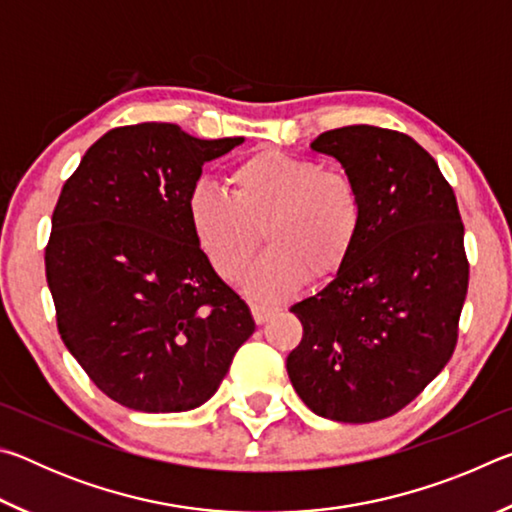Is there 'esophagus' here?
Wrapping results in <instances>:
<instances>
[{"label":"esophagus","instance_id":"1","mask_svg":"<svg viewBox=\"0 0 512 512\" xmlns=\"http://www.w3.org/2000/svg\"><path fill=\"white\" fill-rule=\"evenodd\" d=\"M250 311H253V318H255L257 325H264L268 318L275 316V309L264 307V305H250Z\"/></svg>","mask_w":512,"mask_h":512}]
</instances>
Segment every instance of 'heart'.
<instances>
[{
  "mask_svg": "<svg viewBox=\"0 0 512 512\" xmlns=\"http://www.w3.org/2000/svg\"><path fill=\"white\" fill-rule=\"evenodd\" d=\"M232 198L198 183L187 194V221L201 253L223 280H235L264 235L268 250L241 277L257 300L296 293L311 275L332 280L361 230V196L352 180L323 164L262 149L230 171Z\"/></svg>",
  "mask_w": 512,
  "mask_h": 512,
  "instance_id": "1",
  "label": "heart"
}]
</instances>
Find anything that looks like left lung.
I'll return each mask as SVG.
<instances>
[{"mask_svg": "<svg viewBox=\"0 0 512 512\" xmlns=\"http://www.w3.org/2000/svg\"><path fill=\"white\" fill-rule=\"evenodd\" d=\"M311 149L357 187L361 230L341 273L291 307L305 334L287 372L320 418L384 420L452 359L470 277L463 221L436 160L409 135L359 124Z\"/></svg>", "mask_w": 512, "mask_h": 512, "instance_id": "obj_1", "label": "left lung"}]
</instances>
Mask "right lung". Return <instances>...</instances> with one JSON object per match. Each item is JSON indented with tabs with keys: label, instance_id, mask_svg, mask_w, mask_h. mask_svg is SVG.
I'll return each instance as SVG.
<instances>
[{
	"label": "right lung",
	"instance_id": "obj_1",
	"mask_svg": "<svg viewBox=\"0 0 512 512\" xmlns=\"http://www.w3.org/2000/svg\"><path fill=\"white\" fill-rule=\"evenodd\" d=\"M239 144L244 137L198 140L158 121L112 128L60 192L45 253L58 332L121 406L196 409L255 332L187 221L203 164Z\"/></svg>",
	"mask_w": 512,
	"mask_h": 512
}]
</instances>
